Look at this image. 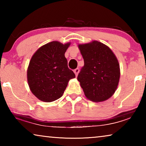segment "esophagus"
<instances>
[{
    "label": "esophagus",
    "mask_w": 146,
    "mask_h": 146,
    "mask_svg": "<svg viewBox=\"0 0 146 146\" xmlns=\"http://www.w3.org/2000/svg\"><path fill=\"white\" fill-rule=\"evenodd\" d=\"M79 68H76L75 70H74V73H75V75L76 76H77L78 75V73H79Z\"/></svg>",
    "instance_id": "1"
}]
</instances>
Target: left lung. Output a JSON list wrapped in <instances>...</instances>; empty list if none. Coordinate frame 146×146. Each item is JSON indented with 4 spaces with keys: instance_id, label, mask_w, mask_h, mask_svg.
Segmentation results:
<instances>
[{
    "instance_id": "8db88e82",
    "label": "left lung",
    "mask_w": 146,
    "mask_h": 146,
    "mask_svg": "<svg viewBox=\"0 0 146 146\" xmlns=\"http://www.w3.org/2000/svg\"><path fill=\"white\" fill-rule=\"evenodd\" d=\"M84 61L77 76L88 99L98 102L106 100L117 90L120 66L114 53L98 41L78 45Z\"/></svg>"
}]
</instances>
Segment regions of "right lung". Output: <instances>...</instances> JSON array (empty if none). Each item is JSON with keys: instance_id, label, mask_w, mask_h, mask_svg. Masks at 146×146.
Segmentation results:
<instances>
[{"instance_id": "add662e5", "label": "right lung", "mask_w": 146, "mask_h": 146, "mask_svg": "<svg viewBox=\"0 0 146 146\" xmlns=\"http://www.w3.org/2000/svg\"><path fill=\"white\" fill-rule=\"evenodd\" d=\"M70 45L51 42L42 46L32 56L27 73L28 82L31 92L39 100L50 102L58 99L69 80L75 77L64 55Z\"/></svg>"}]
</instances>
